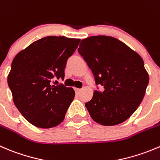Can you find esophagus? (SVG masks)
Returning <instances> with one entry per match:
<instances>
[{"instance_id":"obj_1","label":"esophagus","mask_w":160,"mask_h":160,"mask_svg":"<svg viewBox=\"0 0 160 160\" xmlns=\"http://www.w3.org/2000/svg\"><path fill=\"white\" fill-rule=\"evenodd\" d=\"M74 90H75V91L77 94H79V93H80V91H81V89H80V88H74Z\"/></svg>"}]
</instances>
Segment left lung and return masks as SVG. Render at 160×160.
<instances>
[{"instance_id":"1","label":"left lung","mask_w":160,"mask_h":160,"mask_svg":"<svg viewBox=\"0 0 160 160\" xmlns=\"http://www.w3.org/2000/svg\"><path fill=\"white\" fill-rule=\"evenodd\" d=\"M78 52L92 71L95 84L104 88L103 91H94L91 100L85 103L90 116L104 126L124 122L142 102L148 84L142 57L108 36L83 39Z\"/></svg>"}]
</instances>
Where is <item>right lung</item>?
<instances>
[{
	"instance_id": "right-lung-1",
	"label": "right lung",
	"mask_w": 160,
	"mask_h": 160,
	"mask_svg": "<svg viewBox=\"0 0 160 160\" xmlns=\"http://www.w3.org/2000/svg\"><path fill=\"white\" fill-rule=\"evenodd\" d=\"M80 41L66 37H43L14 58L8 77L14 104L37 128H52L63 121L75 91L62 83L52 85V81L64 80L68 58Z\"/></svg>"
}]
</instances>
